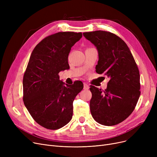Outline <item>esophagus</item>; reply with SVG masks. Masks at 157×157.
<instances>
[{
	"mask_svg": "<svg viewBox=\"0 0 157 157\" xmlns=\"http://www.w3.org/2000/svg\"><path fill=\"white\" fill-rule=\"evenodd\" d=\"M83 85H84V87L83 88H84L85 90H88L89 89V85L88 84L85 83Z\"/></svg>",
	"mask_w": 157,
	"mask_h": 157,
	"instance_id": "34e87169",
	"label": "esophagus"
}]
</instances>
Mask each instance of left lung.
<instances>
[{
  "label": "left lung",
  "instance_id": "1",
  "mask_svg": "<svg viewBox=\"0 0 157 157\" xmlns=\"http://www.w3.org/2000/svg\"><path fill=\"white\" fill-rule=\"evenodd\" d=\"M83 36L98 50L96 72L110 78L105 90L90 85L92 117L103 125H117L133 112L141 94L137 65L127 44L113 33L97 30Z\"/></svg>",
  "mask_w": 157,
  "mask_h": 157
}]
</instances>
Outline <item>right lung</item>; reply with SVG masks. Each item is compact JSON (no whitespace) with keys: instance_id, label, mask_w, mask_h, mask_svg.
Listing matches in <instances>:
<instances>
[{"instance_id":"obj_1","label":"right lung","mask_w":157,"mask_h":157,"mask_svg":"<svg viewBox=\"0 0 157 157\" xmlns=\"http://www.w3.org/2000/svg\"><path fill=\"white\" fill-rule=\"evenodd\" d=\"M82 33L60 32L44 38L32 52L23 79V100L39 125L59 129L71 120L73 101L83 88L81 81L63 85L59 73L69 68L71 48Z\"/></svg>"}]
</instances>
